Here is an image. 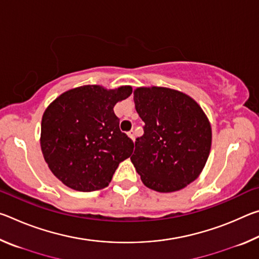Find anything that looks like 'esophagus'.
<instances>
[{
	"label": "esophagus",
	"mask_w": 259,
	"mask_h": 259,
	"mask_svg": "<svg viewBox=\"0 0 259 259\" xmlns=\"http://www.w3.org/2000/svg\"><path fill=\"white\" fill-rule=\"evenodd\" d=\"M128 136H129V137H130L131 139L135 140V130L131 129L130 131H128Z\"/></svg>",
	"instance_id": "obj_1"
}]
</instances>
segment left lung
<instances>
[{
	"mask_svg": "<svg viewBox=\"0 0 259 259\" xmlns=\"http://www.w3.org/2000/svg\"><path fill=\"white\" fill-rule=\"evenodd\" d=\"M134 99L144 135L130 157L143 183L175 192L195 181L208 160L211 126L195 100L168 88H138Z\"/></svg>",
	"mask_w": 259,
	"mask_h": 259,
	"instance_id": "left-lung-1",
	"label": "left lung"
}]
</instances>
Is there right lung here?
<instances>
[{
	"label": "right lung",
	"mask_w": 259,
	"mask_h": 259,
	"mask_svg": "<svg viewBox=\"0 0 259 259\" xmlns=\"http://www.w3.org/2000/svg\"><path fill=\"white\" fill-rule=\"evenodd\" d=\"M131 87L106 90L85 85L60 95L46 109L41 148L52 174L80 192L108 186L119 163L131 155L134 142L120 130L113 108Z\"/></svg>",
	"instance_id": "add662e5"
}]
</instances>
